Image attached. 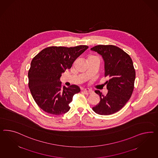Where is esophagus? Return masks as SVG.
I'll use <instances>...</instances> for the list:
<instances>
[{
	"label": "esophagus",
	"mask_w": 158,
	"mask_h": 158,
	"mask_svg": "<svg viewBox=\"0 0 158 158\" xmlns=\"http://www.w3.org/2000/svg\"><path fill=\"white\" fill-rule=\"evenodd\" d=\"M83 93L84 94H86V95H89V94L93 93V91L91 90H90L89 89H85V90H83Z\"/></svg>",
	"instance_id": "1"
}]
</instances>
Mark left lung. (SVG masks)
I'll return each instance as SVG.
<instances>
[{
    "instance_id": "left-lung-1",
    "label": "left lung",
    "mask_w": 158,
    "mask_h": 158,
    "mask_svg": "<svg viewBox=\"0 0 158 158\" xmlns=\"http://www.w3.org/2000/svg\"><path fill=\"white\" fill-rule=\"evenodd\" d=\"M102 56L105 62V75L107 94L103 95L99 90L100 102L93 110L100 115H110L119 111L131 98L136 77L132 60L126 52L114 45H99L91 48Z\"/></svg>"
}]
</instances>
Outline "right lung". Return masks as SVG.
I'll use <instances>...</instances> for the list:
<instances>
[{
  "label": "right lung",
  "mask_w": 158,
  "mask_h": 158,
  "mask_svg": "<svg viewBox=\"0 0 158 158\" xmlns=\"http://www.w3.org/2000/svg\"><path fill=\"white\" fill-rule=\"evenodd\" d=\"M89 47H51L34 57L28 73L29 87L35 102L42 110L54 115L66 113L79 86H61L60 77Z\"/></svg>",
  "instance_id": "right-lung-1"
}]
</instances>
